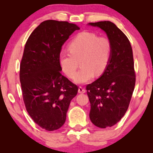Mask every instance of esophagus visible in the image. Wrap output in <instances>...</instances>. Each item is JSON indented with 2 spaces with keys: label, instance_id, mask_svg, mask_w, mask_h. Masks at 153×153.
I'll use <instances>...</instances> for the list:
<instances>
[{
  "label": "esophagus",
  "instance_id": "34e87169",
  "mask_svg": "<svg viewBox=\"0 0 153 153\" xmlns=\"http://www.w3.org/2000/svg\"><path fill=\"white\" fill-rule=\"evenodd\" d=\"M78 92L80 93V94H84V93L86 92V90H85L84 88H82V86H79L78 88Z\"/></svg>",
  "mask_w": 153,
  "mask_h": 153
}]
</instances>
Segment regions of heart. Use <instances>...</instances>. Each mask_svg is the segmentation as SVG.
<instances>
[{
    "instance_id": "1",
    "label": "heart",
    "mask_w": 153,
    "mask_h": 153,
    "mask_svg": "<svg viewBox=\"0 0 153 153\" xmlns=\"http://www.w3.org/2000/svg\"><path fill=\"white\" fill-rule=\"evenodd\" d=\"M68 50L59 53V63L67 76L73 78L79 61L81 69L74 77L75 82L83 84L94 76L104 73L109 63L112 45L107 38L89 32L77 34L69 44Z\"/></svg>"
}]
</instances>
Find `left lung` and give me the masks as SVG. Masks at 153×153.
Here are the masks:
<instances>
[{
  "instance_id": "8db88e82",
  "label": "left lung",
  "mask_w": 153,
  "mask_h": 153,
  "mask_svg": "<svg viewBox=\"0 0 153 153\" xmlns=\"http://www.w3.org/2000/svg\"><path fill=\"white\" fill-rule=\"evenodd\" d=\"M89 25L104 30L112 45L105 72L86 87L90 120L98 128H106L119 122L128 108L136 83L133 51L128 38L113 23L104 21Z\"/></svg>"
}]
</instances>
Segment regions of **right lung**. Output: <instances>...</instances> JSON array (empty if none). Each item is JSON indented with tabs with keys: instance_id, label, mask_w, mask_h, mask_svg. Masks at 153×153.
I'll return each mask as SVG.
<instances>
[{
	"instance_id": "obj_1",
	"label": "right lung",
	"mask_w": 153,
	"mask_h": 153,
	"mask_svg": "<svg viewBox=\"0 0 153 153\" xmlns=\"http://www.w3.org/2000/svg\"><path fill=\"white\" fill-rule=\"evenodd\" d=\"M76 24L46 20L33 31L21 60L19 79L26 111L47 131L58 129L66 120L71 100L78 87L61 74L59 53Z\"/></svg>"
}]
</instances>
